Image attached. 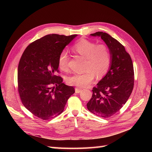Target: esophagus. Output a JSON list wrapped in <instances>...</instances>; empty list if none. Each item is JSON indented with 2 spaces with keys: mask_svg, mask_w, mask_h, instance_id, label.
<instances>
[{
  "mask_svg": "<svg viewBox=\"0 0 152 152\" xmlns=\"http://www.w3.org/2000/svg\"><path fill=\"white\" fill-rule=\"evenodd\" d=\"M75 93H80V92L82 91V89L79 88V87H75Z\"/></svg>",
  "mask_w": 152,
  "mask_h": 152,
  "instance_id": "1",
  "label": "esophagus"
}]
</instances>
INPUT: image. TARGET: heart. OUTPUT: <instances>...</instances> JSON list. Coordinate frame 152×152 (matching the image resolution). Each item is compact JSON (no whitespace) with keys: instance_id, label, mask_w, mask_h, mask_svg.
Returning a JSON list of instances; mask_svg holds the SVG:
<instances>
[{"instance_id":"1","label":"heart","mask_w":152,"mask_h":152,"mask_svg":"<svg viewBox=\"0 0 152 152\" xmlns=\"http://www.w3.org/2000/svg\"><path fill=\"white\" fill-rule=\"evenodd\" d=\"M72 50L85 58L84 72L68 77L66 82L69 85L85 87L93 82L95 76L100 79L108 72L112 58L110 50L105 45H97L91 41L82 39L73 45ZM68 53L65 50L59 55L58 65L63 71L68 69Z\"/></svg>"}]
</instances>
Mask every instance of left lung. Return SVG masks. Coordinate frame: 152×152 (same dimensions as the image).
I'll use <instances>...</instances> for the list:
<instances>
[{"instance_id":"obj_1","label":"left lung","mask_w":152,"mask_h":152,"mask_svg":"<svg viewBox=\"0 0 152 152\" xmlns=\"http://www.w3.org/2000/svg\"><path fill=\"white\" fill-rule=\"evenodd\" d=\"M91 35L101 37L110 50L112 61L107 74L92 90L93 96L87 107L96 115L107 118L119 111L131 96L134 68L130 55L118 40L103 31Z\"/></svg>"}]
</instances>
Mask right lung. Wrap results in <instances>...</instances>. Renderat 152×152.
Wrapping results in <instances>:
<instances>
[{
    "label": "right lung",
    "instance_id": "right-lung-1",
    "mask_svg": "<svg viewBox=\"0 0 152 152\" xmlns=\"http://www.w3.org/2000/svg\"><path fill=\"white\" fill-rule=\"evenodd\" d=\"M77 35H47L28 45L18 68V92L23 104L42 120L56 117L75 93L56 75L59 54Z\"/></svg>",
    "mask_w": 152,
    "mask_h": 152
}]
</instances>
